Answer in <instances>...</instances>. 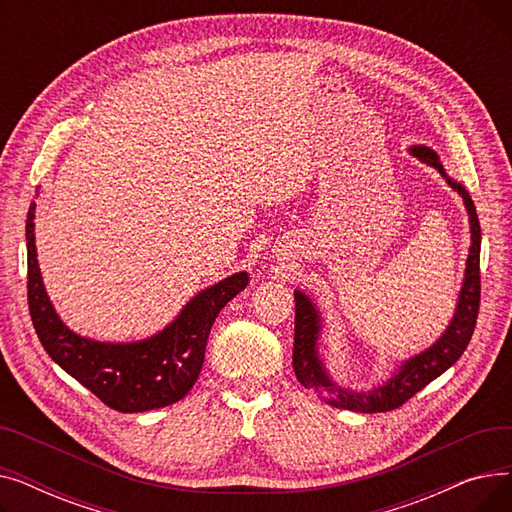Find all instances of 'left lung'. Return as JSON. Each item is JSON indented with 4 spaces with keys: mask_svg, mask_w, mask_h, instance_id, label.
<instances>
[{
    "mask_svg": "<svg viewBox=\"0 0 512 512\" xmlns=\"http://www.w3.org/2000/svg\"><path fill=\"white\" fill-rule=\"evenodd\" d=\"M423 164L436 168L446 182L461 195L465 209L469 213L471 224V249L467 257V270L465 280L459 292V303H456L454 317L446 332L432 344L425 348L423 353L400 363V367L392 373V378L378 388H371L369 392H353L336 384L326 367L324 361L319 359V334H321V315L313 301L305 292L294 290V348H292V367L297 380L317 394L321 400L336 409L357 411V413H386L405 405L409 398H413L421 388L429 382L436 380L448 367H452L461 359L465 348L473 336L477 313H479V297H481V276H479V249H481V228L477 220L475 205L465 188L448 178L446 170L440 164V157L434 149L413 145L409 149Z\"/></svg>",
    "mask_w": 512,
    "mask_h": 512,
    "instance_id": "8db88e82",
    "label": "left lung"
}]
</instances>
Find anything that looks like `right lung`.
Here are the masks:
<instances>
[{
    "label": "right lung",
    "instance_id": "right-lung-1",
    "mask_svg": "<svg viewBox=\"0 0 512 512\" xmlns=\"http://www.w3.org/2000/svg\"><path fill=\"white\" fill-rule=\"evenodd\" d=\"M35 203L26 215V297L35 332L47 351L76 382L120 413H143L178 402L199 378L205 346L218 313L249 284L238 272L188 301L178 317L155 336L139 342H97L74 334L53 309L37 263Z\"/></svg>",
    "mask_w": 512,
    "mask_h": 512
}]
</instances>
